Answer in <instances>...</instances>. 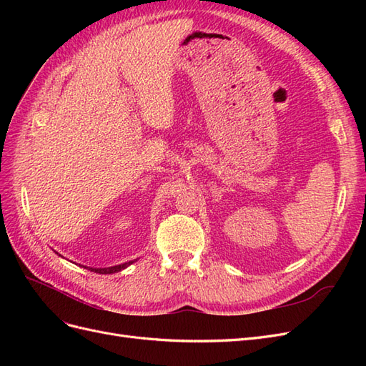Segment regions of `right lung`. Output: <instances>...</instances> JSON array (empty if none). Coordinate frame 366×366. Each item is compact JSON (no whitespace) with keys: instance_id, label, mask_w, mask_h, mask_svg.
<instances>
[{"instance_id":"right-lung-1","label":"right lung","mask_w":366,"mask_h":366,"mask_svg":"<svg viewBox=\"0 0 366 366\" xmlns=\"http://www.w3.org/2000/svg\"><path fill=\"white\" fill-rule=\"evenodd\" d=\"M134 261H137V259H132V261H128V262H124V264H119V265H112V267H101V269H97V267H86V265H82V267H85V269H88V270H92V272H94V273L109 274V273H117V272H120V270L127 269L128 265H131Z\"/></svg>"}]
</instances>
